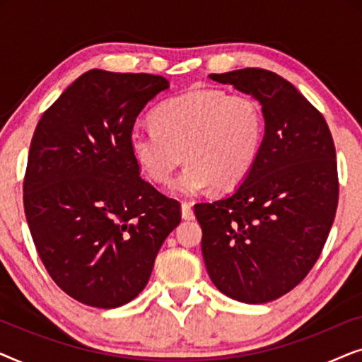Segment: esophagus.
Returning a JSON list of instances; mask_svg holds the SVG:
<instances>
[{
  "label": "esophagus",
  "instance_id": "esophagus-1",
  "mask_svg": "<svg viewBox=\"0 0 362 362\" xmlns=\"http://www.w3.org/2000/svg\"><path fill=\"white\" fill-rule=\"evenodd\" d=\"M181 211H182V219H187V221L194 219V211H192L191 202H187V201L182 202Z\"/></svg>",
  "mask_w": 362,
  "mask_h": 362
}]
</instances>
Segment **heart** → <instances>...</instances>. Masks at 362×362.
<instances>
[{"instance_id": "b5f03b06", "label": "heart", "mask_w": 362, "mask_h": 362, "mask_svg": "<svg viewBox=\"0 0 362 362\" xmlns=\"http://www.w3.org/2000/svg\"><path fill=\"white\" fill-rule=\"evenodd\" d=\"M155 122L130 132L133 156L146 176L166 182L182 160L185 170L171 181L180 196H194L216 185L230 189L249 176L265 135L262 105L245 93L194 88L156 107Z\"/></svg>"}]
</instances>
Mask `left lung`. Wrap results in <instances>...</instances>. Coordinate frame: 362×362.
Returning a JSON list of instances; mask_svg holds the SVG:
<instances>
[{
  "instance_id": "1",
  "label": "left lung",
  "mask_w": 362,
  "mask_h": 362,
  "mask_svg": "<svg viewBox=\"0 0 362 362\" xmlns=\"http://www.w3.org/2000/svg\"><path fill=\"white\" fill-rule=\"evenodd\" d=\"M262 103L265 135L249 176L232 194L194 206L212 284L244 303L293 290L321 255L339 197L325 117L288 81L265 69L211 74Z\"/></svg>"
}]
</instances>
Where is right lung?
Here are the masks:
<instances>
[{"mask_svg":"<svg viewBox=\"0 0 362 362\" xmlns=\"http://www.w3.org/2000/svg\"><path fill=\"white\" fill-rule=\"evenodd\" d=\"M170 82L92 69L42 113L23 182L34 245L47 274L95 308L132 301L181 222L180 201L140 177L130 148L136 117Z\"/></svg>","mask_w":362,"mask_h":362,"instance_id":"1","label":"right lung"}]
</instances>
